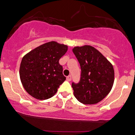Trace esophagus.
Wrapping results in <instances>:
<instances>
[{
    "label": "esophagus",
    "mask_w": 135,
    "mask_h": 135,
    "mask_svg": "<svg viewBox=\"0 0 135 135\" xmlns=\"http://www.w3.org/2000/svg\"><path fill=\"white\" fill-rule=\"evenodd\" d=\"M66 79H67L68 81H71V75L68 76L67 78H66Z\"/></svg>",
    "instance_id": "1"
}]
</instances>
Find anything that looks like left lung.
Returning <instances> with one entry per match:
<instances>
[{"label":"left lung","instance_id":"8db88e82","mask_svg":"<svg viewBox=\"0 0 135 135\" xmlns=\"http://www.w3.org/2000/svg\"><path fill=\"white\" fill-rule=\"evenodd\" d=\"M73 52L81 69L80 82L72 83L73 94L83 104L98 103L112 88L114 81L113 66L98 50L90 45L75 47Z\"/></svg>","mask_w":135,"mask_h":135}]
</instances>
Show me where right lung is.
<instances>
[{"instance_id":"add662e5","label":"right lung","mask_w":135,"mask_h":135,"mask_svg":"<svg viewBox=\"0 0 135 135\" xmlns=\"http://www.w3.org/2000/svg\"><path fill=\"white\" fill-rule=\"evenodd\" d=\"M68 45L49 41L26 54L21 62L19 76L25 90L40 100L51 98L66 80L60 58L66 54Z\"/></svg>"}]
</instances>
